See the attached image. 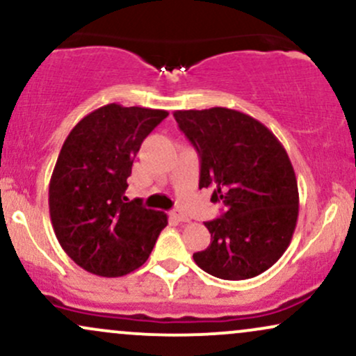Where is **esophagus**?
<instances>
[{"label": "esophagus", "mask_w": 356, "mask_h": 356, "mask_svg": "<svg viewBox=\"0 0 356 356\" xmlns=\"http://www.w3.org/2000/svg\"><path fill=\"white\" fill-rule=\"evenodd\" d=\"M170 218L179 220V222H189V218H187V216L181 211H172L170 212Z\"/></svg>", "instance_id": "obj_1"}]
</instances>
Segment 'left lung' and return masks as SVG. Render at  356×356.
Segmentation results:
<instances>
[{"label":"left lung","instance_id":"1","mask_svg":"<svg viewBox=\"0 0 356 356\" xmlns=\"http://www.w3.org/2000/svg\"><path fill=\"white\" fill-rule=\"evenodd\" d=\"M174 118L201 157L199 189L226 212L206 222L211 244L194 252L199 268L220 280L264 273L295 232L300 194L283 144L256 118L226 107L175 110Z\"/></svg>","mask_w":356,"mask_h":356}]
</instances>
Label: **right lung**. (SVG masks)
Here are the masks:
<instances>
[{"mask_svg":"<svg viewBox=\"0 0 356 356\" xmlns=\"http://www.w3.org/2000/svg\"><path fill=\"white\" fill-rule=\"evenodd\" d=\"M165 110L108 104L72 129L48 189V206L63 251L92 275L118 277L149 259L167 214L129 201L127 179L144 138Z\"/></svg>","mask_w":356,"mask_h":356,"instance_id":"obj_1","label":"right lung"}]
</instances>
